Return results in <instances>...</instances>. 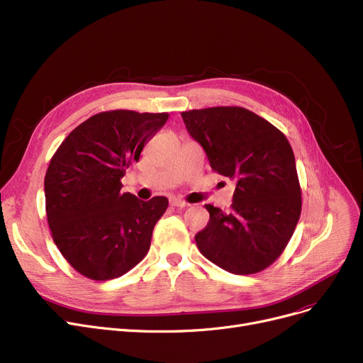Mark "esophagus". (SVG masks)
Wrapping results in <instances>:
<instances>
[{"label": "esophagus", "mask_w": 363, "mask_h": 363, "mask_svg": "<svg viewBox=\"0 0 363 363\" xmlns=\"http://www.w3.org/2000/svg\"><path fill=\"white\" fill-rule=\"evenodd\" d=\"M170 204H172V206H175V208H188V206H190V203H186L181 199H172Z\"/></svg>", "instance_id": "obj_1"}]
</instances>
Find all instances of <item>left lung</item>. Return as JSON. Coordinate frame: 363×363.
<instances>
[{
	"label": "left lung",
	"mask_w": 363,
	"mask_h": 363,
	"mask_svg": "<svg viewBox=\"0 0 363 363\" xmlns=\"http://www.w3.org/2000/svg\"><path fill=\"white\" fill-rule=\"evenodd\" d=\"M211 167L235 181L230 212L206 204L211 218L196 234L203 257L233 274H254L285 250L301 215L295 157L272 123L242 106L181 113Z\"/></svg>",
	"instance_id": "1"
}]
</instances>
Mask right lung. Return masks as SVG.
Masks as SVG:
<instances>
[{
	"label": "right lung",
	"mask_w": 363,
	"mask_h": 363,
	"mask_svg": "<svg viewBox=\"0 0 363 363\" xmlns=\"http://www.w3.org/2000/svg\"><path fill=\"white\" fill-rule=\"evenodd\" d=\"M167 118L129 109L94 114L52 157L44 178L47 220L60 254L84 277L116 279L145 258L169 201L121 193V178Z\"/></svg>",
	"instance_id": "right-lung-1"
}]
</instances>
